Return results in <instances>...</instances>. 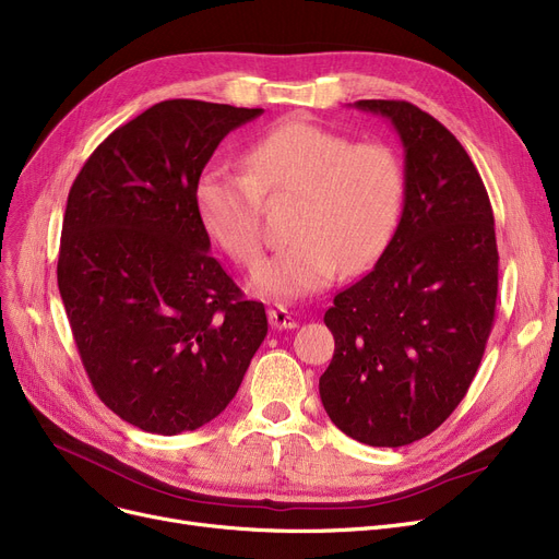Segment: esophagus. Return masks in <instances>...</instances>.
<instances>
[{
  "label": "esophagus",
  "mask_w": 559,
  "mask_h": 559,
  "mask_svg": "<svg viewBox=\"0 0 559 559\" xmlns=\"http://www.w3.org/2000/svg\"><path fill=\"white\" fill-rule=\"evenodd\" d=\"M266 314H270V324L274 329H297V320L293 318V312L285 310L283 306H272Z\"/></svg>",
  "instance_id": "34e87169"
}]
</instances>
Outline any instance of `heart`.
Wrapping results in <instances>:
<instances>
[{"label":"heart","mask_w":559,"mask_h":559,"mask_svg":"<svg viewBox=\"0 0 559 559\" xmlns=\"http://www.w3.org/2000/svg\"><path fill=\"white\" fill-rule=\"evenodd\" d=\"M247 174L212 164L193 187L207 235L235 262L262 253V197H297L287 241L260 262L253 287L276 299L320 293L360 272L393 237L404 199V168L388 143L360 141L308 118H287L247 151Z\"/></svg>","instance_id":"b5f03b06"}]
</instances>
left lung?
<instances>
[{
  "mask_svg": "<svg viewBox=\"0 0 559 559\" xmlns=\"http://www.w3.org/2000/svg\"><path fill=\"white\" fill-rule=\"evenodd\" d=\"M404 145V210L372 270L337 293L320 377L333 425L374 448L441 427L468 393L496 320L498 245L487 187L464 145L406 100H358Z\"/></svg>",
  "mask_w": 559,
  "mask_h": 559,
  "instance_id": "left-lung-1",
  "label": "left lung"
}]
</instances>
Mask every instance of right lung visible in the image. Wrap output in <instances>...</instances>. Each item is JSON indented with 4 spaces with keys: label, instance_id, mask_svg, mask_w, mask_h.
Segmentation results:
<instances>
[{
    "label": "right lung",
    "instance_id": "right-lung-1",
    "mask_svg": "<svg viewBox=\"0 0 559 559\" xmlns=\"http://www.w3.org/2000/svg\"><path fill=\"white\" fill-rule=\"evenodd\" d=\"M262 109L164 100L114 130L68 193L57 281L93 391L162 436L216 418L266 314L210 251L193 187L222 139Z\"/></svg>",
    "mask_w": 559,
    "mask_h": 559
}]
</instances>
